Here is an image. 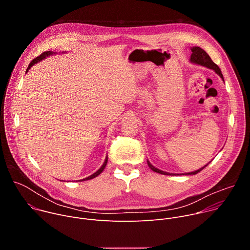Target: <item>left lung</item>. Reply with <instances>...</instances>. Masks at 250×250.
I'll return each mask as SVG.
<instances>
[{
	"label": "left lung",
	"mask_w": 250,
	"mask_h": 250,
	"mask_svg": "<svg viewBox=\"0 0 250 250\" xmlns=\"http://www.w3.org/2000/svg\"><path fill=\"white\" fill-rule=\"evenodd\" d=\"M191 50H192V54H191L190 61H191L192 63L198 64V65H202V66H205V67H207V68H208V69L213 70L217 74L220 75V77L223 79V81H225L220 67L210 59V57L208 56V54L204 49H202V48L199 47V46H194V47L191 48ZM208 163H209V162H208ZM208 163L207 165H205L204 167H202V168H200V169H198V170H196V171H194V172L185 173V175H195V174L199 173L200 171H202L206 166H208ZM147 164H148V166H149V168H150L151 170H153L154 172H157V173H159V174H163V175H176V174L167 173V172H164V171H162V170H159V169L155 168L148 160H147ZM177 175H179V174H177Z\"/></svg>",
	"instance_id": "8db88e82"
}]
</instances>
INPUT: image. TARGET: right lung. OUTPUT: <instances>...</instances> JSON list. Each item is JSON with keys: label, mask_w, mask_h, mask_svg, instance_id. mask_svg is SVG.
<instances>
[{"label": "right lung", "mask_w": 250, "mask_h": 250, "mask_svg": "<svg viewBox=\"0 0 250 250\" xmlns=\"http://www.w3.org/2000/svg\"><path fill=\"white\" fill-rule=\"evenodd\" d=\"M54 52H52V51H45V52H43V53H42L40 56H38L37 58H34L30 63H29V65H28V67H27V69H26V72L27 71L30 69V67L31 66H33L35 63H38V62H40V61H42V59H44L46 56H49V55H51V54H53ZM25 72V73H26ZM106 163H108V157H105V160H104V164L102 165V167L97 171V172H95L94 174H92L91 176H89V177H87V178H85V179H82L81 181H86V180H90V179H93V178H95V177H97V176H99L103 171H104V167H105V165H106Z\"/></svg>", "instance_id": "1"}]
</instances>
